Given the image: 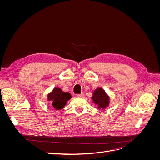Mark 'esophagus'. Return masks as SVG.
<instances>
[{
    "label": "esophagus",
    "mask_w": 160,
    "mask_h": 160,
    "mask_svg": "<svg viewBox=\"0 0 160 160\" xmlns=\"http://www.w3.org/2000/svg\"><path fill=\"white\" fill-rule=\"evenodd\" d=\"M77 96L78 97V98H83L84 94H83V93H80V94H77Z\"/></svg>",
    "instance_id": "34e87169"
}]
</instances>
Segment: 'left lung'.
Masks as SVG:
<instances>
[{
  "label": "left lung",
  "mask_w": 160,
  "mask_h": 160,
  "mask_svg": "<svg viewBox=\"0 0 160 160\" xmlns=\"http://www.w3.org/2000/svg\"><path fill=\"white\" fill-rule=\"evenodd\" d=\"M93 102L98 105L99 109H105L108 107L109 103V98L106 95L105 91L101 88H98L94 91L93 97Z\"/></svg>",
  "instance_id": "8db88e82"
}]
</instances>
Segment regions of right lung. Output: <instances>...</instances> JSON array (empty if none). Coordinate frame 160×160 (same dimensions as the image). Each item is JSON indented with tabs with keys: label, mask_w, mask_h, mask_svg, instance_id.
Instances as JSON below:
<instances>
[{
	"label": "right lung",
	"mask_w": 160,
	"mask_h": 160,
	"mask_svg": "<svg viewBox=\"0 0 160 160\" xmlns=\"http://www.w3.org/2000/svg\"><path fill=\"white\" fill-rule=\"evenodd\" d=\"M71 98V95L68 92H63L60 88H55L51 93L48 95V101L52 102V107L57 110L63 108L67 101Z\"/></svg>",
	"instance_id": "1"
}]
</instances>
